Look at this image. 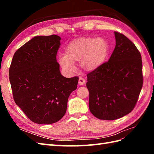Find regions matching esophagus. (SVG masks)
Listing matches in <instances>:
<instances>
[{
  "label": "esophagus",
  "mask_w": 154,
  "mask_h": 154,
  "mask_svg": "<svg viewBox=\"0 0 154 154\" xmlns=\"http://www.w3.org/2000/svg\"><path fill=\"white\" fill-rule=\"evenodd\" d=\"M85 80L83 78L80 77L79 79V82H78V84H79V85H85Z\"/></svg>",
  "instance_id": "34e87169"
}]
</instances>
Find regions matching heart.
<instances>
[{
    "label": "heart",
    "instance_id": "b5f03b06",
    "mask_svg": "<svg viewBox=\"0 0 154 154\" xmlns=\"http://www.w3.org/2000/svg\"><path fill=\"white\" fill-rule=\"evenodd\" d=\"M108 54L109 44L104 39L82 38L71 42L65 49V55H60L58 61L66 71H72L74 63L81 61V67L84 70L93 71L104 63Z\"/></svg>",
    "mask_w": 154,
    "mask_h": 154
}]
</instances>
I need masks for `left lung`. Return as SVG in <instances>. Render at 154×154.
Listing matches in <instances>:
<instances>
[{
	"label": "left lung",
	"instance_id": "obj_1",
	"mask_svg": "<svg viewBox=\"0 0 154 154\" xmlns=\"http://www.w3.org/2000/svg\"><path fill=\"white\" fill-rule=\"evenodd\" d=\"M115 48L109 60L87 74L91 112L100 120H113L129 114L143 85L142 56L125 35L114 32Z\"/></svg>",
	"mask_w": 154,
	"mask_h": 154
}]
</instances>
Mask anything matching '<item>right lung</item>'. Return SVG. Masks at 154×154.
Segmentation results:
<instances>
[{
  "instance_id": "obj_1",
  "label": "right lung",
  "mask_w": 154,
  "mask_h": 154,
  "mask_svg": "<svg viewBox=\"0 0 154 154\" xmlns=\"http://www.w3.org/2000/svg\"><path fill=\"white\" fill-rule=\"evenodd\" d=\"M60 40L57 35L35 36L15 52L9 69L15 103L34 123L51 124L62 119L77 87L78 77L60 73L56 60Z\"/></svg>"
}]
</instances>
